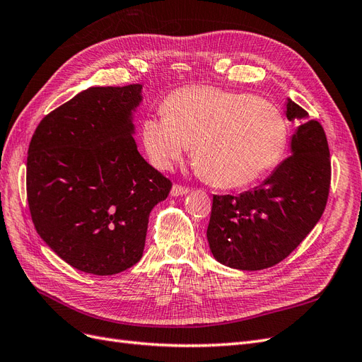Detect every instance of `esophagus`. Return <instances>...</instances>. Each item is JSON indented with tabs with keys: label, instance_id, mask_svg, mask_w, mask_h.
I'll list each match as a JSON object with an SVG mask.
<instances>
[{
	"label": "esophagus",
	"instance_id": "34e87169",
	"mask_svg": "<svg viewBox=\"0 0 362 362\" xmlns=\"http://www.w3.org/2000/svg\"><path fill=\"white\" fill-rule=\"evenodd\" d=\"M187 193H189V189L184 187V185H180V184L172 185V190H170L172 196H182V194H187Z\"/></svg>",
	"mask_w": 362,
	"mask_h": 362
}]
</instances>
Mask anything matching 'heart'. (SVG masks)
I'll return each instance as SVG.
<instances>
[{
	"mask_svg": "<svg viewBox=\"0 0 362 362\" xmlns=\"http://www.w3.org/2000/svg\"><path fill=\"white\" fill-rule=\"evenodd\" d=\"M163 112L141 122L151 163L166 170L193 146L196 170L217 187L238 189L258 181L278 166L287 148L282 113L254 95L182 87L166 98Z\"/></svg>",
	"mask_w": 362,
	"mask_h": 362,
	"instance_id": "heart-1",
	"label": "heart"
}]
</instances>
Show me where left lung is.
<instances>
[{
    "label": "left lung",
    "instance_id": "left-lung-1",
    "mask_svg": "<svg viewBox=\"0 0 362 362\" xmlns=\"http://www.w3.org/2000/svg\"><path fill=\"white\" fill-rule=\"evenodd\" d=\"M286 115L291 122H300L291 136L290 157L254 190L213 196L208 245L213 257L231 269L261 270L278 264L325 211L331 184L325 131L291 100Z\"/></svg>",
    "mask_w": 362,
    "mask_h": 362
}]
</instances>
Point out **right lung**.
<instances>
[{"label": "right lung", "instance_id": "obj_1", "mask_svg": "<svg viewBox=\"0 0 362 362\" xmlns=\"http://www.w3.org/2000/svg\"><path fill=\"white\" fill-rule=\"evenodd\" d=\"M141 84L89 87L40 120L27 199L40 238L72 267L115 275L144 255L149 214L172 182L139 154Z\"/></svg>", "mask_w": 362, "mask_h": 362}]
</instances>
